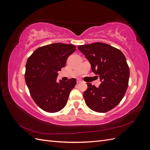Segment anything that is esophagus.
<instances>
[{
  "instance_id": "esophagus-1",
  "label": "esophagus",
  "mask_w": 150,
  "mask_h": 150,
  "mask_svg": "<svg viewBox=\"0 0 150 150\" xmlns=\"http://www.w3.org/2000/svg\"><path fill=\"white\" fill-rule=\"evenodd\" d=\"M76 81H77V83H81L82 82V81H81V79H78L76 80Z\"/></svg>"
}]
</instances>
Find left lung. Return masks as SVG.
Segmentation results:
<instances>
[{"instance_id":"left-lung-1","label":"left lung","mask_w":150,"mask_h":150,"mask_svg":"<svg viewBox=\"0 0 150 150\" xmlns=\"http://www.w3.org/2000/svg\"><path fill=\"white\" fill-rule=\"evenodd\" d=\"M78 49L101 82L98 88L87 83L88 89L83 94L86 105L98 112L110 111L122 100L128 86L129 69L125 55L103 42L79 46Z\"/></svg>"}]
</instances>
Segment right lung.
<instances>
[{"instance_id":"obj_1","label":"right lung","mask_w":150,"mask_h":150,"mask_svg":"<svg viewBox=\"0 0 150 150\" xmlns=\"http://www.w3.org/2000/svg\"><path fill=\"white\" fill-rule=\"evenodd\" d=\"M75 51L74 45L54 43L38 48L28 58L25 83L33 100L42 110L56 112L65 107L76 80L57 82V72Z\"/></svg>"}]
</instances>
